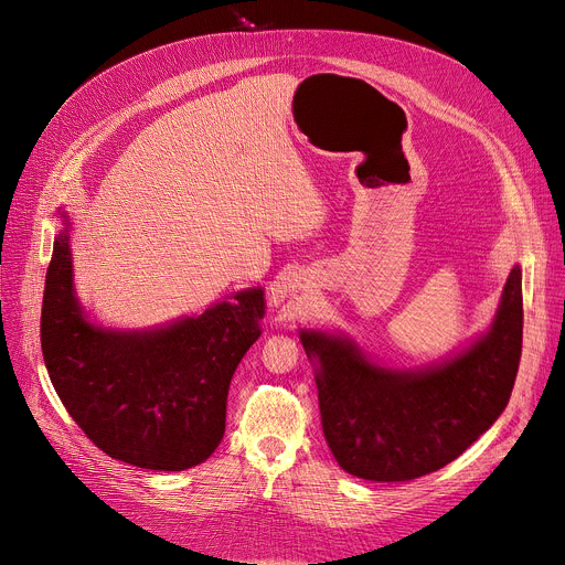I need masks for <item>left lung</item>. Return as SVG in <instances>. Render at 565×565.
Segmentation results:
<instances>
[{
    "mask_svg": "<svg viewBox=\"0 0 565 565\" xmlns=\"http://www.w3.org/2000/svg\"><path fill=\"white\" fill-rule=\"evenodd\" d=\"M317 360L324 438L340 467L364 480H414L456 460L508 407L523 344L521 268L503 288L492 329L425 371L369 362L342 338L301 331Z\"/></svg>",
    "mask_w": 565,
    "mask_h": 565,
    "instance_id": "left-lung-1",
    "label": "left lung"
}]
</instances>
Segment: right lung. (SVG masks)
I'll use <instances>...</instances> for the list:
<instances>
[{"label":"right lung","instance_id":"right-lung-1","mask_svg":"<svg viewBox=\"0 0 565 565\" xmlns=\"http://www.w3.org/2000/svg\"><path fill=\"white\" fill-rule=\"evenodd\" d=\"M264 290L145 333L94 327L73 295L68 232L55 236L42 301V355L75 425L107 456L183 471L218 447L230 380L262 335Z\"/></svg>","mask_w":565,"mask_h":565}]
</instances>
